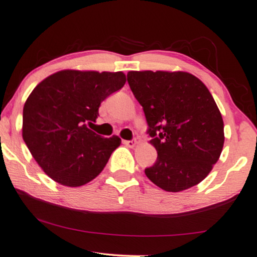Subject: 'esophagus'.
Segmentation results:
<instances>
[{
  "mask_svg": "<svg viewBox=\"0 0 257 257\" xmlns=\"http://www.w3.org/2000/svg\"><path fill=\"white\" fill-rule=\"evenodd\" d=\"M123 144H125V146L129 147V148H134L137 144V141L135 140H132V141H123Z\"/></svg>",
  "mask_w": 257,
  "mask_h": 257,
  "instance_id": "1",
  "label": "esophagus"
}]
</instances>
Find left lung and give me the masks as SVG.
<instances>
[{
  "label": "left lung",
  "instance_id": "8db88e82",
  "mask_svg": "<svg viewBox=\"0 0 257 257\" xmlns=\"http://www.w3.org/2000/svg\"><path fill=\"white\" fill-rule=\"evenodd\" d=\"M157 161L144 170L155 185L180 192L204 180L221 155V113L204 82L187 72L130 71Z\"/></svg>",
  "mask_w": 257,
  "mask_h": 257
}]
</instances>
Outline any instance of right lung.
I'll return each instance as SVG.
<instances>
[{
    "label": "right lung",
    "instance_id": "right-lung-1",
    "mask_svg": "<svg viewBox=\"0 0 257 257\" xmlns=\"http://www.w3.org/2000/svg\"><path fill=\"white\" fill-rule=\"evenodd\" d=\"M124 84L123 72L64 70L36 86L23 108L22 135L50 178L78 187L100 175L121 139H106L89 127L101 102Z\"/></svg>",
    "mask_w": 257,
    "mask_h": 257
}]
</instances>
